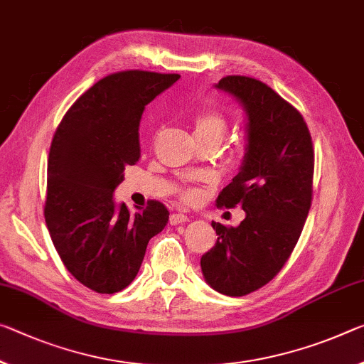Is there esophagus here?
<instances>
[{"label": "esophagus", "mask_w": 364, "mask_h": 364, "mask_svg": "<svg viewBox=\"0 0 364 364\" xmlns=\"http://www.w3.org/2000/svg\"><path fill=\"white\" fill-rule=\"evenodd\" d=\"M188 220H189V217L184 215V213H171V217H170V223H171V225L186 223Z\"/></svg>", "instance_id": "1"}]
</instances>
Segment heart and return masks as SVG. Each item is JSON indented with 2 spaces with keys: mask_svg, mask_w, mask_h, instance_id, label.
<instances>
[{
  "mask_svg": "<svg viewBox=\"0 0 364 364\" xmlns=\"http://www.w3.org/2000/svg\"><path fill=\"white\" fill-rule=\"evenodd\" d=\"M227 119L222 113H218L217 109H203L194 117V134L196 139H217L220 142L223 139L225 132H227ZM183 198L188 203H193L199 198V194L196 189H184Z\"/></svg>",
  "mask_w": 364,
  "mask_h": 364,
  "instance_id": "b5f03b06",
  "label": "heart"
}]
</instances>
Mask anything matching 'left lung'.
I'll return each mask as SVG.
<instances>
[{
	"label": "left lung",
	"mask_w": 364,
	"mask_h": 364,
	"mask_svg": "<svg viewBox=\"0 0 364 364\" xmlns=\"http://www.w3.org/2000/svg\"><path fill=\"white\" fill-rule=\"evenodd\" d=\"M215 87L233 95L247 118L243 164L217 205H240L246 217L238 227L212 222L218 238L200 269L213 290L245 296L269 284L295 250L313 200L314 151L301 113L269 85L227 76Z\"/></svg>",
	"instance_id": "obj_1"
}]
</instances>
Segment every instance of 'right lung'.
<instances>
[{
	"label": "right lung",
	"mask_w": 364,
	"mask_h": 364,
	"mask_svg": "<svg viewBox=\"0 0 364 364\" xmlns=\"http://www.w3.org/2000/svg\"><path fill=\"white\" fill-rule=\"evenodd\" d=\"M178 79L137 69L109 74L73 103L51 141L45 222L66 269L97 293L128 287L149 240L168 222L159 200L131 213L113 193L141 157L144 108Z\"/></svg>",
	"instance_id": "right-lung-1"
}]
</instances>
